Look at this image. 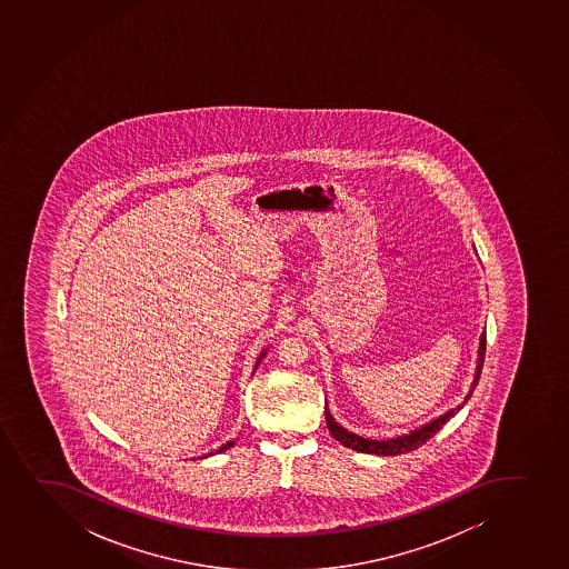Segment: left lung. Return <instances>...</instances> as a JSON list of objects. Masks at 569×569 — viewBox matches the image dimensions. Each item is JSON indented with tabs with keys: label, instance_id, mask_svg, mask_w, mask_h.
Masks as SVG:
<instances>
[{
	"label": "left lung",
	"instance_id": "left-lung-1",
	"mask_svg": "<svg viewBox=\"0 0 569 569\" xmlns=\"http://www.w3.org/2000/svg\"><path fill=\"white\" fill-rule=\"evenodd\" d=\"M485 349H487V332H483L481 340H479V357H477L476 376H473L471 389L470 392L466 395L465 402L457 406L455 410L447 411L443 416L438 417L435 421L428 422L425 427L411 430L410 435L398 436L395 440H367V438H362V436H357L353 435V432L343 430V428L332 419V416H330L329 408H325V419H327V427H329L330 435H332L335 440L340 441L343 447H349V449H353V451L368 452V455L391 457V455H402V452L413 451L417 447H421L422 443H427V441L430 440L452 416H457V413L465 408V403L470 400L471 392H473L477 381L481 378V368H483L485 362Z\"/></svg>",
	"mask_w": 569,
	"mask_h": 569
}]
</instances>
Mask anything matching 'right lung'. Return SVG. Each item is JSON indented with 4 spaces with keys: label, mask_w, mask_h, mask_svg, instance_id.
<instances>
[{
    "label": "right lung",
    "mask_w": 569,
    "mask_h": 569,
    "mask_svg": "<svg viewBox=\"0 0 569 569\" xmlns=\"http://www.w3.org/2000/svg\"><path fill=\"white\" fill-rule=\"evenodd\" d=\"M264 353H267V349H264L263 353L259 355V359H257V362H256V368H257V365H259V362H261V359H263ZM232 446H234V441H227L226 446H221V449H218V452L226 451V449H229V447H232ZM210 455H212V452H210ZM204 457H207V455H204Z\"/></svg>",
    "instance_id": "1"
}]
</instances>
